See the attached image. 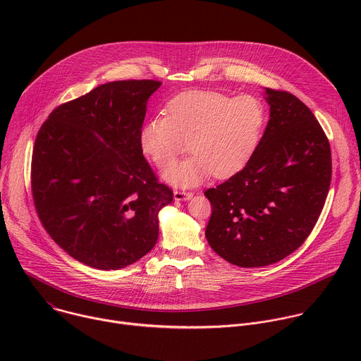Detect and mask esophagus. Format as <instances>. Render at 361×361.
Returning <instances> with one entry per match:
<instances>
[{
	"label": "esophagus",
	"instance_id": "esophagus-1",
	"mask_svg": "<svg viewBox=\"0 0 361 361\" xmlns=\"http://www.w3.org/2000/svg\"><path fill=\"white\" fill-rule=\"evenodd\" d=\"M192 197V192L190 191H174V200L176 201H185Z\"/></svg>",
	"mask_w": 361,
	"mask_h": 361
}]
</instances>
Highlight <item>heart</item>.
I'll return each mask as SVG.
<instances>
[{"label": "heart", "instance_id": "heart-1", "mask_svg": "<svg viewBox=\"0 0 361 361\" xmlns=\"http://www.w3.org/2000/svg\"><path fill=\"white\" fill-rule=\"evenodd\" d=\"M169 116H154L140 130L144 154L167 167L186 149L193 156L169 167L163 178L176 187H194L212 174L228 178L238 173L259 145L267 121L260 98L243 94L231 98L219 91L194 90L176 95Z\"/></svg>", "mask_w": 361, "mask_h": 361}]
</instances>
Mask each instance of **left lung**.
<instances>
[{"mask_svg": "<svg viewBox=\"0 0 361 361\" xmlns=\"http://www.w3.org/2000/svg\"><path fill=\"white\" fill-rule=\"evenodd\" d=\"M266 131L245 167L205 191L210 247L238 267L274 264L312 233L331 181L329 140L304 102L264 88Z\"/></svg>", "mask_w": 361, "mask_h": 361, "instance_id": "1", "label": "left lung"}]
</instances>
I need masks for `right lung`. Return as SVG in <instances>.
I'll list each match as a JSON object with an SVG mask.
<instances>
[{
    "label": "right lung",
    "mask_w": 361,
    "mask_h": 361,
    "mask_svg": "<svg viewBox=\"0 0 361 361\" xmlns=\"http://www.w3.org/2000/svg\"><path fill=\"white\" fill-rule=\"evenodd\" d=\"M154 80L101 84L57 107L38 131L31 185L47 233L75 260L124 269L159 238V213L173 201L142 156L140 130Z\"/></svg>",
    "instance_id": "right-lung-1"
}]
</instances>
